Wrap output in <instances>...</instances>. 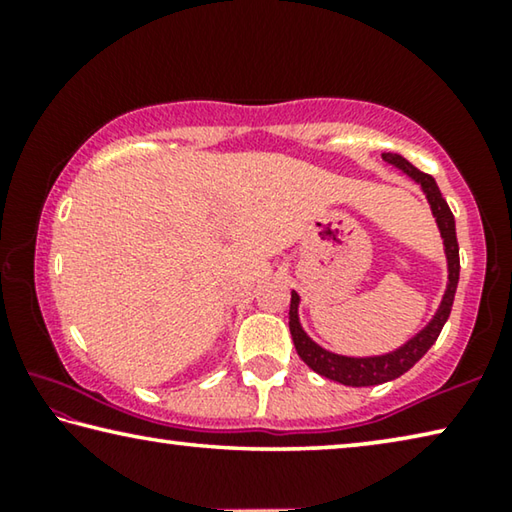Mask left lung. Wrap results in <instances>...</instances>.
<instances>
[{
  "instance_id": "8db88e82",
  "label": "left lung",
  "mask_w": 512,
  "mask_h": 512,
  "mask_svg": "<svg viewBox=\"0 0 512 512\" xmlns=\"http://www.w3.org/2000/svg\"><path fill=\"white\" fill-rule=\"evenodd\" d=\"M381 158H384L388 164H393V167L402 169L406 176L422 187V192L431 205V212L436 216L440 237H443L449 277H447L445 296L440 300V307L436 311V316L429 320V325L420 329V332L415 334L413 339L406 341L402 348H397L388 354H379V357H343V354H334L325 348H320L318 343L309 339L305 329H302L298 320L300 296L296 291H291L289 329H291L293 345H296L300 359L305 361L311 370L318 372V375L339 381L343 386H377V384H384V381L397 379L400 375H404L406 370H411L415 363L427 354L431 345L436 343L440 332H443L447 318L452 314L454 293L458 287V273H461L454 214L449 210L443 194H440L436 180H433L429 173L415 169L409 160L402 158V155L384 153Z\"/></svg>"
}]
</instances>
